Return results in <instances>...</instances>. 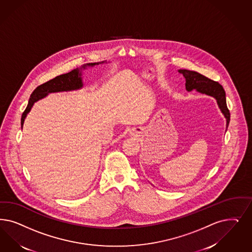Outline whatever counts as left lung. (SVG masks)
Masks as SVG:
<instances>
[{
    "mask_svg": "<svg viewBox=\"0 0 252 252\" xmlns=\"http://www.w3.org/2000/svg\"><path fill=\"white\" fill-rule=\"evenodd\" d=\"M179 72L183 74L184 77L186 78V81H187L186 87L187 91L190 92L192 90L195 89L197 92H200L202 94H206L216 98L221 112L226 118L228 127L230 122V111L226 105L225 92L219 82L212 81L202 74L192 71V70L180 69Z\"/></svg>",
    "mask_w": 252,
    "mask_h": 252,
    "instance_id": "1",
    "label": "left lung"
}]
</instances>
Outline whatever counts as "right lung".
Masks as SVG:
<instances>
[{
	"instance_id": "1",
	"label": "right lung",
	"mask_w": 252,
	"mask_h": 252,
	"mask_svg": "<svg viewBox=\"0 0 252 252\" xmlns=\"http://www.w3.org/2000/svg\"><path fill=\"white\" fill-rule=\"evenodd\" d=\"M96 63L89 64V65H95ZM84 67V66H83ZM82 87L81 82V73L79 72V69H73L68 73L59 75L56 78L46 81L39 85L36 89L34 90L30 97L28 106L26 107L24 112L21 116V126H23L25 118L27 114L30 112L33 104L38 101L39 99L44 97L47 95L49 93H55V92H62V91H71V90L79 89Z\"/></svg>"
}]
</instances>
